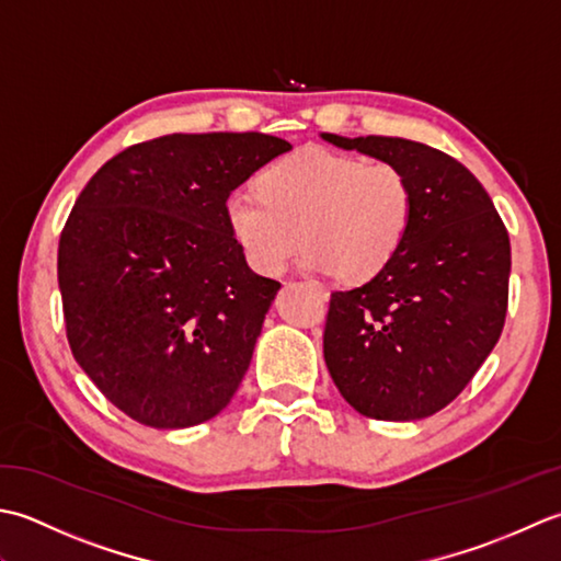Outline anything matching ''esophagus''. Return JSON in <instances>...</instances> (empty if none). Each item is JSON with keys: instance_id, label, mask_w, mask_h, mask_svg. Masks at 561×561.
<instances>
[{"instance_id": "34e87169", "label": "esophagus", "mask_w": 561, "mask_h": 561, "mask_svg": "<svg viewBox=\"0 0 561 561\" xmlns=\"http://www.w3.org/2000/svg\"><path fill=\"white\" fill-rule=\"evenodd\" d=\"M310 285H312V288L317 290V295H319V297H322V300H327V290L322 288V285H319V283H314V280H310Z\"/></svg>"}]
</instances>
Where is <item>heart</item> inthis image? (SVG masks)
Returning a JSON list of instances; mask_svg holds the SVG:
<instances>
[{
	"mask_svg": "<svg viewBox=\"0 0 561 561\" xmlns=\"http://www.w3.org/2000/svg\"><path fill=\"white\" fill-rule=\"evenodd\" d=\"M259 186L232 191L225 215L261 273H280L305 244L307 268L344 280L375 278L402 249L414 217L402 169L317 145L273 162Z\"/></svg>",
	"mask_w": 561,
	"mask_h": 561,
	"instance_id": "heart-1",
	"label": "heart"
}]
</instances>
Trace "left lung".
I'll use <instances>...</instances> for the list:
<instances>
[{
    "mask_svg": "<svg viewBox=\"0 0 561 561\" xmlns=\"http://www.w3.org/2000/svg\"><path fill=\"white\" fill-rule=\"evenodd\" d=\"M322 137L399 167L414 191L397 256L360 288L331 293L329 375L363 416L426 419L465 390L501 336L508 232L484 186L450 154L404 137Z\"/></svg>",
    "mask_w": 561,
    "mask_h": 561,
    "instance_id": "obj_1",
    "label": "left lung"
}]
</instances>
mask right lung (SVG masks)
<instances>
[{"instance_id":"1","label":"right lung","mask_w":561,"mask_h":561,"mask_svg":"<svg viewBox=\"0 0 561 561\" xmlns=\"http://www.w3.org/2000/svg\"><path fill=\"white\" fill-rule=\"evenodd\" d=\"M290 147L174 133L108 159L79 193L57 247L67 341L137 424L188 428L234 397L280 283L247 266L225 203Z\"/></svg>"}]
</instances>
